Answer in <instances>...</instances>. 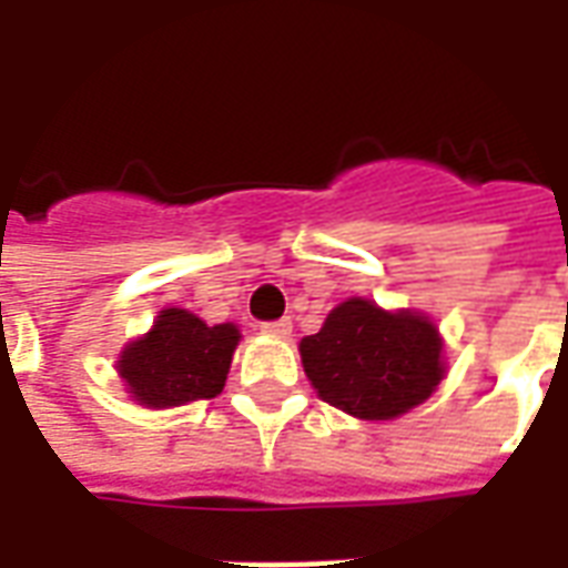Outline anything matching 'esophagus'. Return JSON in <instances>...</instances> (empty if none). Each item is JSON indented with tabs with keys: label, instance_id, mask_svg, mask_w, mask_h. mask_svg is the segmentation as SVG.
Masks as SVG:
<instances>
[{
	"label": "esophagus",
	"instance_id": "1",
	"mask_svg": "<svg viewBox=\"0 0 568 568\" xmlns=\"http://www.w3.org/2000/svg\"><path fill=\"white\" fill-rule=\"evenodd\" d=\"M261 332L271 334V337H288L292 334V320H276V322H264Z\"/></svg>",
	"mask_w": 568,
	"mask_h": 568
}]
</instances>
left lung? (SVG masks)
Segmentation results:
<instances>
[{
  "label": "left lung",
  "instance_id": "obj_1",
  "mask_svg": "<svg viewBox=\"0 0 568 568\" xmlns=\"http://www.w3.org/2000/svg\"><path fill=\"white\" fill-rule=\"evenodd\" d=\"M440 349L438 328L423 313L349 297L301 341V362L322 402L358 419H395L438 389Z\"/></svg>",
  "mask_w": 568,
  "mask_h": 568
}]
</instances>
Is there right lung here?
I'll use <instances>...</instances> for the list:
<instances>
[{"label":"right lung","instance_id":"right-lung-1","mask_svg":"<svg viewBox=\"0 0 568 568\" xmlns=\"http://www.w3.org/2000/svg\"><path fill=\"white\" fill-rule=\"evenodd\" d=\"M240 328L206 325L187 310L166 307L149 334L124 346L118 374L145 407H175L215 398L224 389Z\"/></svg>","mask_w":568,"mask_h":568}]
</instances>
